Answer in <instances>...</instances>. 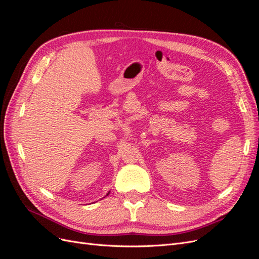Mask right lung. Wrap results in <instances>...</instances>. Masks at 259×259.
Here are the masks:
<instances>
[{"mask_svg": "<svg viewBox=\"0 0 259 259\" xmlns=\"http://www.w3.org/2000/svg\"><path fill=\"white\" fill-rule=\"evenodd\" d=\"M109 193H110V191H109V192H108V193H107V195H108V194H109Z\"/></svg>", "mask_w": 259, "mask_h": 259, "instance_id": "add662e5", "label": "right lung"}]
</instances>
